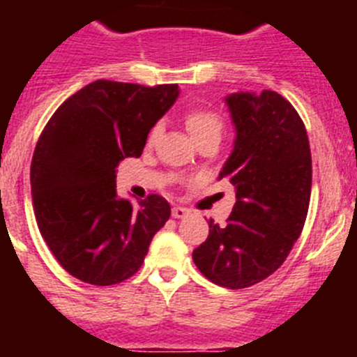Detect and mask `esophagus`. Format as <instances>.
I'll use <instances>...</instances> for the list:
<instances>
[{
    "instance_id": "1",
    "label": "esophagus",
    "mask_w": 357,
    "mask_h": 357,
    "mask_svg": "<svg viewBox=\"0 0 357 357\" xmlns=\"http://www.w3.org/2000/svg\"><path fill=\"white\" fill-rule=\"evenodd\" d=\"M189 214V209H185V207L182 206H175L172 209V216L176 218V220H182V218H185Z\"/></svg>"
}]
</instances>
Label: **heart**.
<instances>
[{"mask_svg": "<svg viewBox=\"0 0 357 357\" xmlns=\"http://www.w3.org/2000/svg\"><path fill=\"white\" fill-rule=\"evenodd\" d=\"M185 127L191 132L195 141H200L204 137H222L223 132V119L222 116L214 112V110L206 109V107H197V109H189L185 112ZM160 132V123H155L150 128V139L157 137Z\"/></svg>", "mask_w": 357, "mask_h": 357, "instance_id": "obj_1", "label": "heart"}]
</instances>
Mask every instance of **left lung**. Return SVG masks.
I'll return each mask as SVG.
<instances>
[{"mask_svg":"<svg viewBox=\"0 0 357 357\" xmlns=\"http://www.w3.org/2000/svg\"><path fill=\"white\" fill-rule=\"evenodd\" d=\"M234 150L220 178L236 189L227 223L209 220V236L193 250L204 277L241 289L272 275L304 229L311 198V150L298 112L275 91L229 94Z\"/></svg>","mask_w":357,"mask_h":357,"instance_id":"obj_1","label":"left lung"}]
</instances>
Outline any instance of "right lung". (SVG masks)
Wrapping results in <instances>:
<instances>
[{"label":"right lung","mask_w":357,"mask_h":357,"mask_svg":"<svg viewBox=\"0 0 357 357\" xmlns=\"http://www.w3.org/2000/svg\"><path fill=\"white\" fill-rule=\"evenodd\" d=\"M176 96V84L96 80L55 110L37 141L30 168L37 225L61 266L87 284L134 275L169 220L159 195L137 206L119 198L116 168L143 153L150 128Z\"/></svg>","instance_id":"add662e5"}]
</instances>
